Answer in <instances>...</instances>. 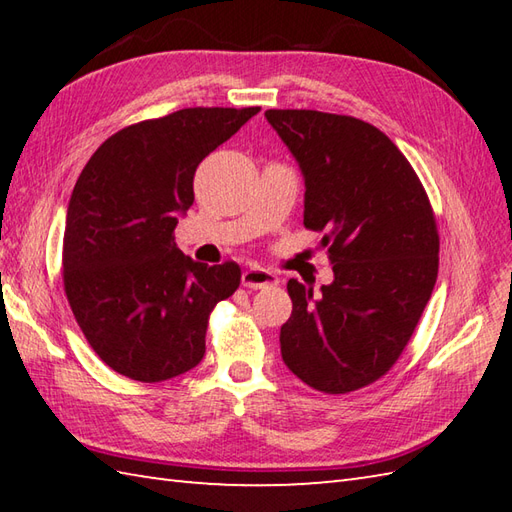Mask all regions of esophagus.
<instances>
[{"mask_svg":"<svg viewBox=\"0 0 512 512\" xmlns=\"http://www.w3.org/2000/svg\"><path fill=\"white\" fill-rule=\"evenodd\" d=\"M279 284V277L275 273H270L266 268H248L242 273V286L250 288V290H259V288H270V286H277Z\"/></svg>","mask_w":512,"mask_h":512,"instance_id":"esophagus-1","label":"esophagus"}]
</instances>
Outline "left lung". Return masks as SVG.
<instances>
[{"label":"left lung","instance_id":"obj_1","mask_svg":"<svg viewBox=\"0 0 512 512\" xmlns=\"http://www.w3.org/2000/svg\"><path fill=\"white\" fill-rule=\"evenodd\" d=\"M306 180L303 224L334 270L321 295L288 281L284 363L323 394H347L405 350L438 279L440 237L420 178L391 140L354 116L268 110Z\"/></svg>","mask_w":512,"mask_h":512}]
</instances>
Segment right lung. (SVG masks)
<instances>
[{"instance_id": "right-lung-1", "label": "right lung", "mask_w": 512, "mask_h": 512, "mask_svg": "<svg viewBox=\"0 0 512 512\" xmlns=\"http://www.w3.org/2000/svg\"><path fill=\"white\" fill-rule=\"evenodd\" d=\"M259 107H187L129 125L94 151L74 184L63 233V288L105 365L160 383L202 361L211 310L242 281L173 242L200 162Z\"/></svg>"}]
</instances>
